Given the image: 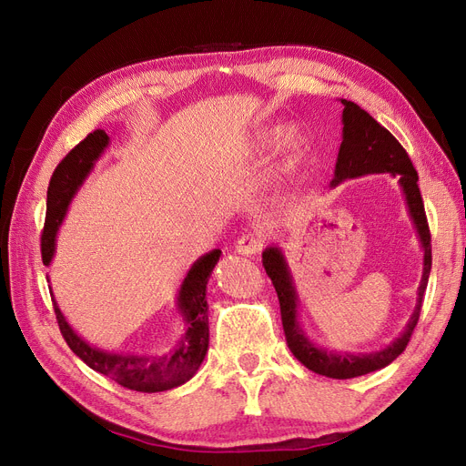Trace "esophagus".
Instances as JSON below:
<instances>
[{"label": "esophagus", "instance_id": "1", "mask_svg": "<svg viewBox=\"0 0 466 466\" xmlns=\"http://www.w3.org/2000/svg\"><path fill=\"white\" fill-rule=\"evenodd\" d=\"M235 250L243 257H255L262 250V241L257 233H247L235 243Z\"/></svg>", "mask_w": 466, "mask_h": 466}]
</instances>
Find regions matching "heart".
<instances>
[{"instance_id": "1", "label": "heart", "mask_w": 466, "mask_h": 466, "mask_svg": "<svg viewBox=\"0 0 466 466\" xmlns=\"http://www.w3.org/2000/svg\"><path fill=\"white\" fill-rule=\"evenodd\" d=\"M279 137H284V142L289 146L293 142V132L291 130H281V128H274V130H264L258 134V146H270L274 142H278Z\"/></svg>"}]
</instances>
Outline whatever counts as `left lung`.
Instances as JSON below:
<instances>
[{
  "mask_svg": "<svg viewBox=\"0 0 466 466\" xmlns=\"http://www.w3.org/2000/svg\"><path fill=\"white\" fill-rule=\"evenodd\" d=\"M340 103L344 105V128L330 188H336L340 182L348 178H358L377 173H389L392 178H399V185L408 208V216H410L414 223L421 252H424L421 279L416 291L414 311L410 319H408L400 336L394 338L389 346L377 351H370V354H354V351H336L320 348L307 336L299 322L301 301L284 250L276 245L266 247L262 252V264L278 293L281 324H284L286 340L291 354L298 358L307 370H311L319 375L330 379H351L387 368L389 363H392L402 354L408 342H410V336L420 317L421 298H424L426 293L428 278L431 272V237L428 229L424 202H421V194L418 188V173L404 147L394 139V136L387 128H383V126L370 115L368 110H363L356 103L346 101V98H340Z\"/></svg>",
  "mask_w": 466,
  "mask_h": 466,
  "instance_id": "obj_1",
  "label": "left lung"
}]
</instances>
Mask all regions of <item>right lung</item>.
<instances>
[{
	"instance_id": "1",
	"label": "right lung",
	"mask_w": 466,
	"mask_h": 466,
	"mask_svg": "<svg viewBox=\"0 0 466 466\" xmlns=\"http://www.w3.org/2000/svg\"><path fill=\"white\" fill-rule=\"evenodd\" d=\"M110 144L105 130H95L81 144L69 151L62 163L56 167L50 178L46 198V223L42 233V262L50 266L56 252V237L67 214L69 204L76 198L77 190L87 180L95 163L103 157ZM221 257V250L214 248L196 260L177 295V313L185 324V334L167 354H146V351H108L89 344L72 329L56 303L54 311L58 319L60 330L67 346L76 356L86 361L91 370L116 380L118 385L137 392H163L185 385L190 380L208 354L209 324H208V281Z\"/></svg>"
}]
</instances>
